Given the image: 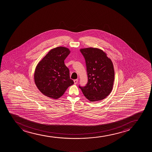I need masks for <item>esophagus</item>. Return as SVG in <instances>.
I'll return each mask as SVG.
<instances>
[{"mask_svg": "<svg viewBox=\"0 0 152 152\" xmlns=\"http://www.w3.org/2000/svg\"><path fill=\"white\" fill-rule=\"evenodd\" d=\"M77 83H78V80L77 79H76V80H74V83H75V85H76Z\"/></svg>", "mask_w": 152, "mask_h": 152, "instance_id": "obj_1", "label": "esophagus"}]
</instances>
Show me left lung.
<instances>
[{"mask_svg": "<svg viewBox=\"0 0 152 152\" xmlns=\"http://www.w3.org/2000/svg\"><path fill=\"white\" fill-rule=\"evenodd\" d=\"M85 59L88 82L79 87L91 102L104 99L112 92L115 72L111 60L101 50L93 48L80 49Z\"/></svg>", "mask_w": 152, "mask_h": 152, "instance_id": "left-lung-1", "label": "left lung"}]
</instances>
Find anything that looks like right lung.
Here are the masks:
<instances>
[{
    "mask_svg": "<svg viewBox=\"0 0 152 152\" xmlns=\"http://www.w3.org/2000/svg\"><path fill=\"white\" fill-rule=\"evenodd\" d=\"M69 53V50L63 47L52 49L37 65L34 82L39 90L45 96L58 99L74 84L70 79L69 70L64 64Z\"/></svg>",
    "mask_w": 152,
    "mask_h": 152,
    "instance_id": "right-lung-1",
    "label": "right lung"
}]
</instances>
